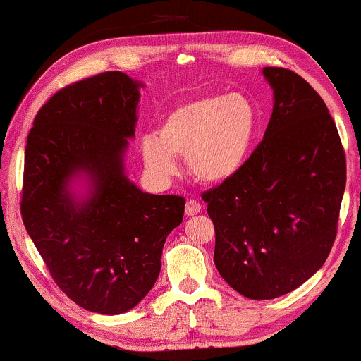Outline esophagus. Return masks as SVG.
Instances as JSON below:
<instances>
[{
	"label": "esophagus",
	"mask_w": 361,
	"mask_h": 361,
	"mask_svg": "<svg viewBox=\"0 0 361 361\" xmlns=\"http://www.w3.org/2000/svg\"><path fill=\"white\" fill-rule=\"evenodd\" d=\"M202 211V204L194 201V199H190V201L185 202V214L188 216H195L199 214V212Z\"/></svg>",
	"instance_id": "1"
}]
</instances>
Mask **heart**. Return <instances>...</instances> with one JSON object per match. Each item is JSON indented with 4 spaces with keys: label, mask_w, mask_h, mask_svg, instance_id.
Instances as JSON below:
<instances>
[{
    "label": "heart",
    "mask_w": 361,
    "mask_h": 361,
    "mask_svg": "<svg viewBox=\"0 0 361 361\" xmlns=\"http://www.w3.org/2000/svg\"><path fill=\"white\" fill-rule=\"evenodd\" d=\"M261 133V115L243 93L211 95L171 110L159 126L157 139L145 137L140 154L157 179L177 173V157L190 176L206 185H221L244 171Z\"/></svg>",
    "instance_id": "heart-1"
}]
</instances>
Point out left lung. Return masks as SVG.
<instances>
[{"label": "left lung", "instance_id": "obj_1", "mask_svg": "<svg viewBox=\"0 0 361 361\" xmlns=\"http://www.w3.org/2000/svg\"><path fill=\"white\" fill-rule=\"evenodd\" d=\"M273 114L244 171L202 195L214 264L249 300L288 295L322 268L336 238L346 160L328 106L291 70L266 66Z\"/></svg>", "mask_w": 361, "mask_h": 361}]
</instances>
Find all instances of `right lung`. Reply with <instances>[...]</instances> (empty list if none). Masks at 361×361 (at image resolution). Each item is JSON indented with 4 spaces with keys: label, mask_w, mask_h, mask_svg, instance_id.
<instances>
[{
    "label": "right lung",
    "mask_w": 361,
    "mask_h": 361,
    "mask_svg": "<svg viewBox=\"0 0 361 361\" xmlns=\"http://www.w3.org/2000/svg\"><path fill=\"white\" fill-rule=\"evenodd\" d=\"M144 87L122 72L73 83L39 109L26 144L25 228L61 291L93 313L144 300L184 217V199L142 192L127 176Z\"/></svg>",
    "instance_id": "right-lung-1"
}]
</instances>
